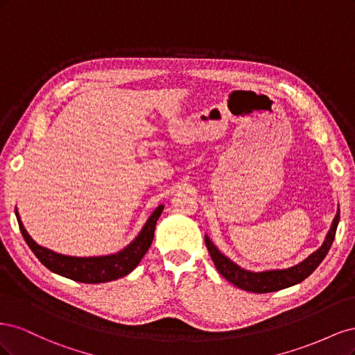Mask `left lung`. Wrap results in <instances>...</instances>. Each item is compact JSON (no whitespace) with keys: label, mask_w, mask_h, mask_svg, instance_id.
<instances>
[{"label":"left lung","mask_w":355,"mask_h":355,"mask_svg":"<svg viewBox=\"0 0 355 355\" xmlns=\"http://www.w3.org/2000/svg\"><path fill=\"white\" fill-rule=\"evenodd\" d=\"M338 223H339V209L335 219L331 222V227L326 235V240L323 244H321L320 249L315 250L313 254H309L305 261H302L295 266H290L287 270H271V271H262V272L247 271L244 268L239 266L237 263H234L231 259H228L227 256L222 254L207 235H204V240H206L207 250L211 256V261L214 262V266H216V270L220 272V275L225 278V280H228L239 288L245 290V292L271 293V292H277V290H282L304 282L306 277H309L315 271V268L323 262L326 254L330 250L333 240H335Z\"/></svg>","instance_id":"1"}]
</instances>
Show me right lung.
Masks as SVG:
<instances>
[{
	"mask_svg": "<svg viewBox=\"0 0 355 355\" xmlns=\"http://www.w3.org/2000/svg\"><path fill=\"white\" fill-rule=\"evenodd\" d=\"M164 206H158L146 223L144 225L142 231L139 232L137 237L128 244L121 252L108 254V256H93V257H75L67 256L53 252L46 247H41L32 240L28 231L25 230L20 216L16 211V218L19 222L20 232H22L25 241L28 243L29 249L34 252L38 261L44 265L51 272L59 274L62 277L71 278L73 282L87 283V284H99L108 283L112 280H118L127 274H130L135 268L142 261V257L148 252L149 245L154 240L155 225L159 218Z\"/></svg>",
	"mask_w": 355,
	"mask_h": 355,
	"instance_id": "obj_1",
	"label": "right lung"
}]
</instances>
